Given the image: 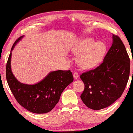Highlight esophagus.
Returning <instances> with one entry per match:
<instances>
[{
	"label": "esophagus",
	"instance_id": "1",
	"mask_svg": "<svg viewBox=\"0 0 133 133\" xmlns=\"http://www.w3.org/2000/svg\"><path fill=\"white\" fill-rule=\"evenodd\" d=\"M73 76H74V78L75 79H78V77H79V74H78L77 72H75L73 74Z\"/></svg>",
	"mask_w": 133,
	"mask_h": 133
}]
</instances>
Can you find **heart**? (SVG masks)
Segmentation results:
<instances>
[{
    "label": "heart",
    "instance_id": "obj_1",
    "mask_svg": "<svg viewBox=\"0 0 133 133\" xmlns=\"http://www.w3.org/2000/svg\"><path fill=\"white\" fill-rule=\"evenodd\" d=\"M106 51V46L102 41H97L92 38H85L80 40L73 48L77 62L83 69L95 67L101 62Z\"/></svg>",
    "mask_w": 133,
    "mask_h": 133
}]
</instances>
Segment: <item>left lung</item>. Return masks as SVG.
I'll list each match as a JSON object with an SVG mask.
<instances>
[{"label": "left lung", "instance_id": "8db88e82", "mask_svg": "<svg viewBox=\"0 0 133 133\" xmlns=\"http://www.w3.org/2000/svg\"><path fill=\"white\" fill-rule=\"evenodd\" d=\"M130 60L126 48L117 35L103 62L95 69L81 75L85 88L81 98L88 108L101 110L121 97L128 81ZM133 72V71H132Z\"/></svg>", "mask_w": 133, "mask_h": 133}]
</instances>
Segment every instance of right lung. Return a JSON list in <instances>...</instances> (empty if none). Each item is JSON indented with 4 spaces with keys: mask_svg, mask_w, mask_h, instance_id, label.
<instances>
[{
    "mask_svg": "<svg viewBox=\"0 0 133 133\" xmlns=\"http://www.w3.org/2000/svg\"><path fill=\"white\" fill-rule=\"evenodd\" d=\"M23 36L18 38L15 46ZM10 52L6 65V79L13 95L18 103L25 109L34 113H46L54 108L59 100L62 92L74 78L71 71H52L39 82L33 85L22 84L15 78L11 70Z\"/></svg>",
    "mask_w": 133,
    "mask_h": 133,
    "instance_id": "right-lung-1",
    "label": "right lung"
}]
</instances>
